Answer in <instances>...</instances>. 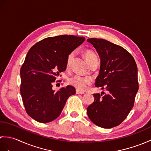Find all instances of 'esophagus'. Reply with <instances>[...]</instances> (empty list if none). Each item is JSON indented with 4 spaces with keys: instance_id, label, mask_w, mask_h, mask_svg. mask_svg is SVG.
I'll return each instance as SVG.
<instances>
[{
    "instance_id": "34e87169",
    "label": "esophagus",
    "mask_w": 151,
    "mask_h": 151,
    "mask_svg": "<svg viewBox=\"0 0 151 151\" xmlns=\"http://www.w3.org/2000/svg\"><path fill=\"white\" fill-rule=\"evenodd\" d=\"M76 94H81V95H82V94H84V92L81 91H79V90H78V89H76Z\"/></svg>"
}]
</instances>
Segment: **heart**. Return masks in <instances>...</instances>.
Here are the masks:
<instances>
[{"mask_svg":"<svg viewBox=\"0 0 151 151\" xmlns=\"http://www.w3.org/2000/svg\"><path fill=\"white\" fill-rule=\"evenodd\" d=\"M85 58L88 63L89 64L92 61L97 60V56L96 54L91 50H86L84 52ZM74 57V52H72L67 57L66 67L68 68L69 67L70 62ZM68 83L72 86L76 88L79 91H84L88 88L89 85L91 84L92 79L90 77H83V76L79 75H75L69 78Z\"/></svg>","mask_w":151,"mask_h":151,"instance_id":"1","label":"heart"}]
</instances>
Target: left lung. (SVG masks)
Listing matches in <instances>:
<instances>
[{
    "instance_id": "obj_1",
    "label": "left lung",
    "mask_w": 151,
    "mask_h": 151,
    "mask_svg": "<svg viewBox=\"0 0 151 151\" xmlns=\"http://www.w3.org/2000/svg\"><path fill=\"white\" fill-rule=\"evenodd\" d=\"M101 57L100 71L95 86L108 94L94 93V102L87 108L90 120L97 126L111 129L123 122L134 106L139 84L137 67L133 56L117 45L103 39L90 38Z\"/></svg>"
}]
</instances>
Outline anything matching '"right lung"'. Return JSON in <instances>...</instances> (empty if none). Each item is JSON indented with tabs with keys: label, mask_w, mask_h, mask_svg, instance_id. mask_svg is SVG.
<instances>
[{
	"label": "right lung",
	"mask_w": 151,
	"mask_h": 151,
	"mask_svg": "<svg viewBox=\"0 0 151 151\" xmlns=\"http://www.w3.org/2000/svg\"><path fill=\"white\" fill-rule=\"evenodd\" d=\"M84 41V37L73 35L49 37L28 50L20 70V92L25 110L34 120L44 123L56 119L67 99L76 93L70 86L54 91L52 83L66 70L69 54Z\"/></svg>",
	"instance_id": "obj_1"
}]
</instances>
